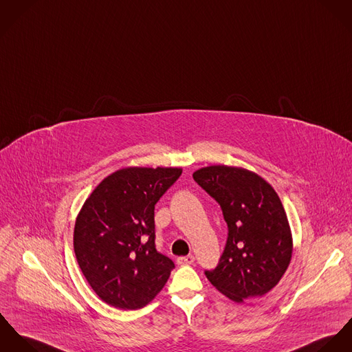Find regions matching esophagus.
Here are the masks:
<instances>
[{
	"mask_svg": "<svg viewBox=\"0 0 352 352\" xmlns=\"http://www.w3.org/2000/svg\"><path fill=\"white\" fill-rule=\"evenodd\" d=\"M195 262V256L193 255H188V256H181L177 259V263L179 266H186V265H192Z\"/></svg>",
	"mask_w": 352,
	"mask_h": 352,
	"instance_id": "34e87169",
	"label": "esophagus"
}]
</instances>
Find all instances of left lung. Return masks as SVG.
Wrapping results in <instances>:
<instances>
[{
    "mask_svg": "<svg viewBox=\"0 0 352 352\" xmlns=\"http://www.w3.org/2000/svg\"><path fill=\"white\" fill-rule=\"evenodd\" d=\"M195 182L221 206L228 240L209 282L234 302L274 289L287 270L293 237L273 186L243 167L214 164L193 173Z\"/></svg>",
    "mask_w": 352,
    "mask_h": 352,
    "instance_id": "1",
    "label": "left lung"
}]
</instances>
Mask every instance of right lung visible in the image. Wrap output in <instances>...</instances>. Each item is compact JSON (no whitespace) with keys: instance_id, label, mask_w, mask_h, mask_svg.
Returning <instances> with one entry per match:
<instances>
[{"instance_id":"add662e5","label":"right lung","mask_w":352,"mask_h":352,"mask_svg":"<svg viewBox=\"0 0 352 352\" xmlns=\"http://www.w3.org/2000/svg\"><path fill=\"white\" fill-rule=\"evenodd\" d=\"M181 174V167H125L104 178L83 202L74 252L89 285L108 305L140 309L166 285L174 263L155 248L154 209Z\"/></svg>"}]
</instances>
